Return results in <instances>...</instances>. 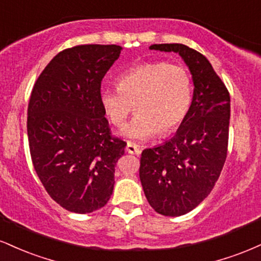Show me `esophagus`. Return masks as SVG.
Returning a JSON list of instances; mask_svg holds the SVG:
<instances>
[{
    "label": "esophagus",
    "instance_id": "esophagus-1",
    "mask_svg": "<svg viewBox=\"0 0 261 261\" xmlns=\"http://www.w3.org/2000/svg\"><path fill=\"white\" fill-rule=\"evenodd\" d=\"M126 151L128 152V153H131V154H137V155H139L141 153V149L137 147V146L135 145V143H133V142H127Z\"/></svg>",
    "mask_w": 261,
    "mask_h": 261
}]
</instances>
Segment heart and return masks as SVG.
Here are the masks:
<instances>
[{"mask_svg": "<svg viewBox=\"0 0 261 261\" xmlns=\"http://www.w3.org/2000/svg\"><path fill=\"white\" fill-rule=\"evenodd\" d=\"M193 97L190 74L180 65L163 61L135 66L118 79V88H104L99 100L104 113L121 127L127 116L137 115L122 130L131 140L142 141L160 133L169 135L187 118Z\"/></svg>", "mask_w": 261, "mask_h": 261, "instance_id": "heart-1", "label": "heart"}]
</instances>
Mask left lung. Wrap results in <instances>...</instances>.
Masks as SVG:
<instances>
[{"mask_svg":"<svg viewBox=\"0 0 261 261\" xmlns=\"http://www.w3.org/2000/svg\"><path fill=\"white\" fill-rule=\"evenodd\" d=\"M176 53L194 83L187 118L167 142L143 149L140 180L149 205L163 216H181L208 196L227 157L230 98L210 61L182 44H153Z\"/></svg>","mask_w":261,"mask_h":261,"instance_id":"8db88e82","label":"left lung"}]
</instances>
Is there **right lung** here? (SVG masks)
<instances>
[{"label":"right lung","instance_id":"obj_1","mask_svg":"<svg viewBox=\"0 0 261 261\" xmlns=\"http://www.w3.org/2000/svg\"><path fill=\"white\" fill-rule=\"evenodd\" d=\"M119 45H79L59 53L35 82L28 106L29 148L45 190L60 206L89 214L109 201L126 142L110 136L101 80Z\"/></svg>","mask_w":261,"mask_h":261}]
</instances>
